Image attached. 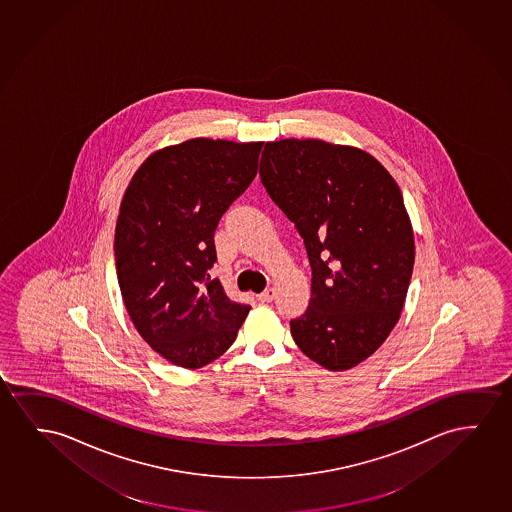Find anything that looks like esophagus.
<instances>
[{
  "instance_id": "esophagus-1",
  "label": "esophagus",
  "mask_w": 512,
  "mask_h": 512,
  "mask_svg": "<svg viewBox=\"0 0 512 512\" xmlns=\"http://www.w3.org/2000/svg\"><path fill=\"white\" fill-rule=\"evenodd\" d=\"M275 298V291L272 288L265 289L263 293H260L258 295V300H260L261 303H270Z\"/></svg>"
}]
</instances>
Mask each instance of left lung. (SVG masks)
<instances>
[{
	"label": "left lung",
	"instance_id": "8db88e82",
	"mask_svg": "<svg viewBox=\"0 0 512 512\" xmlns=\"http://www.w3.org/2000/svg\"><path fill=\"white\" fill-rule=\"evenodd\" d=\"M260 177L312 270L309 307L289 321L296 346L333 372L356 367L393 330L411 282L414 237L400 189L367 152L323 140L268 142Z\"/></svg>",
	"mask_w": 512,
	"mask_h": 512
}]
</instances>
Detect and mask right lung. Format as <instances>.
<instances>
[{"instance_id":"right-lung-1","label":"right lung","mask_w":512,"mask_h":512,"mask_svg":"<svg viewBox=\"0 0 512 512\" xmlns=\"http://www.w3.org/2000/svg\"><path fill=\"white\" fill-rule=\"evenodd\" d=\"M261 142L195 138L154 152L133 175L116 226V270L138 333L173 365L200 368L237 339L251 307L210 268L214 231L258 173Z\"/></svg>"}]
</instances>
